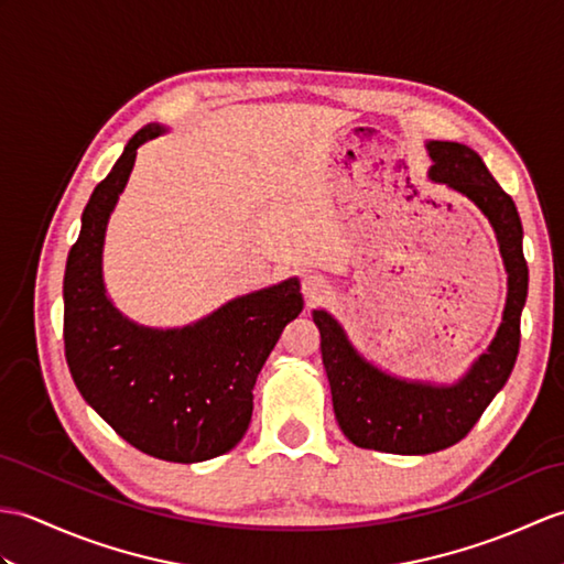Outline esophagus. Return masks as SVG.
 Listing matches in <instances>:
<instances>
[{
	"label": "esophagus",
	"mask_w": 564,
	"mask_h": 564,
	"mask_svg": "<svg viewBox=\"0 0 564 564\" xmlns=\"http://www.w3.org/2000/svg\"><path fill=\"white\" fill-rule=\"evenodd\" d=\"M329 293H332L329 281L322 279V276H305V281H303V295H305L310 307L324 303V300L329 297Z\"/></svg>",
	"instance_id": "esophagus-1"
}]
</instances>
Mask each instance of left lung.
Masks as SVG:
<instances>
[{"label":"left lung","instance_id":"1","mask_svg":"<svg viewBox=\"0 0 564 564\" xmlns=\"http://www.w3.org/2000/svg\"><path fill=\"white\" fill-rule=\"evenodd\" d=\"M430 180L474 202L490 220L507 271L502 324L488 350L456 384L399 379L375 368L352 348L329 312L314 310L322 336V362L329 377L338 427L362 449L387 454H432L464 440L512 375L519 352L521 310L529 293L523 228L517 206L480 155L456 141H430Z\"/></svg>","mask_w":564,"mask_h":564}]
</instances>
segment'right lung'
I'll return each instance as SVG.
<instances>
[{"label":"right lung","instance_id":"right-lung-1","mask_svg":"<svg viewBox=\"0 0 564 564\" xmlns=\"http://www.w3.org/2000/svg\"><path fill=\"white\" fill-rule=\"evenodd\" d=\"M129 139L90 194L64 271V356L76 389L117 435L163 462L194 464L230 452L252 421V389L283 326L303 312L300 281L235 297L182 329L122 317L102 283V242L137 149Z\"/></svg>","mask_w":564,"mask_h":564}]
</instances>
